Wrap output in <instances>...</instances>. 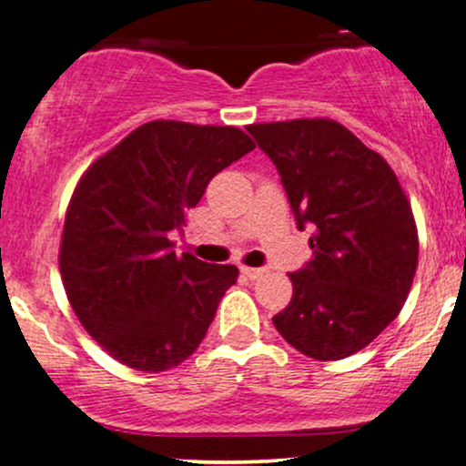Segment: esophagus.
I'll list each match as a JSON object with an SVG mask.
<instances>
[{"label":"esophagus","instance_id":"obj_1","mask_svg":"<svg viewBox=\"0 0 466 466\" xmlns=\"http://www.w3.org/2000/svg\"><path fill=\"white\" fill-rule=\"evenodd\" d=\"M240 274L249 278V280H258L265 274V269H260V267H240Z\"/></svg>","mask_w":466,"mask_h":466}]
</instances>
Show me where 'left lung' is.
Returning a JSON list of instances; mask_svg holds the SVG:
<instances>
[{"instance_id": "left-lung-1", "label": "left lung", "mask_w": 466, "mask_h": 466, "mask_svg": "<svg viewBox=\"0 0 466 466\" xmlns=\"http://www.w3.org/2000/svg\"><path fill=\"white\" fill-rule=\"evenodd\" d=\"M285 186L298 228H313V258L289 274L293 296L274 326L318 361L360 352L403 309L419 232L386 159L339 122L300 117L249 125Z\"/></svg>"}]
</instances>
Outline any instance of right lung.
Returning <instances> with one entry per match:
<instances>
[{
    "instance_id": "add662e5",
    "label": "right lung",
    "mask_w": 466,
    "mask_h": 466,
    "mask_svg": "<svg viewBox=\"0 0 466 466\" xmlns=\"http://www.w3.org/2000/svg\"><path fill=\"white\" fill-rule=\"evenodd\" d=\"M237 127L153 120L85 170L58 251L74 313L114 360L164 372L188 360L237 282L234 265H208L170 232L226 166L254 151Z\"/></svg>"
}]
</instances>
